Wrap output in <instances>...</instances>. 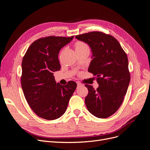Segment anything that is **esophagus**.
I'll return each mask as SVG.
<instances>
[{
	"instance_id": "1",
	"label": "esophagus",
	"mask_w": 150,
	"mask_h": 150,
	"mask_svg": "<svg viewBox=\"0 0 150 150\" xmlns=\"http://www.w3.org/2000/svg\"><path fill=\"white\" fill-rule=\"evenodd\" d=\"M76 83H77L78 87H80V86H83V84H82L80 82H79V81H77V82H76Z\"/></svg>"
}]
</instances>
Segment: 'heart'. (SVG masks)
Returning <instances> with one entry per match:
<instances>
[{
	"label": "heart",
	"mask_w": 150,
	"mask_h": 150,
	"mask_svg": "<svg viewBox=\"0 0 150 150\" xmlns=\"http://www.w3.org/2000/svg\"><path fill=\"white\" fill-rule=\"evenodd\" d=\"M75 50H78L87 49L88 48V46L84 42L77 41L75 44Z\"/></svg>",
	"instance_id": "heart-1"
}]
</instances>
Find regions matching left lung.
Masks as SVG:
<instances>
[{
  "label": "left lung",
  "instance_id": "left-lung-1",
  "mask_svg": "<svg viewBox=\"0 0 150 150\" xmlns=\"http://www.w3.org/2000/svg\"><path fill=\"white\" fill-rule=\"evenodd\" d=\"M78 40L87 43L92 53L88 72L97 77L96 90L85 84L88 94L85 103L88 111L98 118H108L122 104L130 82L127 55L117 39L100 31L77 35Z\"/></svg>",
  "mask_w": 150,
  "mask_h": 150
}]
</instances>
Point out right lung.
<instances>
[{
	"instance_id": "1",
	"label": "right lung",
	"mask_w": 150,
	"mask_h": 150,
	"mask_svg": "<svg viewBox=\"0 0 150 150\" xmlns=\"http://www.w3.org/2000/svg\"><path fill=\"white\" fill-rule=\"evenodd\" d=\"M73 38L74 36L39 38L30 45L23 58L21 86L23 94L33 112L44 119L54 120L64 114L76 88L73 81L65 86L57 83L53 73L61 69L59 50Z\"/></svg>"
}]
</instances>
